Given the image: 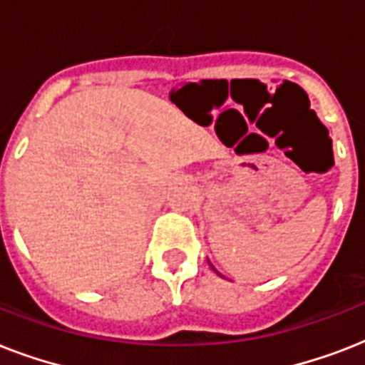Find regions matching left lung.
<instances>
[{
	"instance_id": "8db88e82",
	"label": "left lung",
	"mask_w": 365,
	"mask_h": 365,
	"mask_svg": "<svg viewBox=\"0 0 365 365\" xmlns=\"http://www.w3.org/2000/svg\"><path fill=\"white\" fill-rule=\"evenodd\" d=\"M212 267V265H210ZM212 269H214V267H212ZM214 271H216V269H214ZM217 272V271H216ZM217 274H220V272H217ZM220 277H222V274H220Z\"/></svg>"
}]
</instances>
